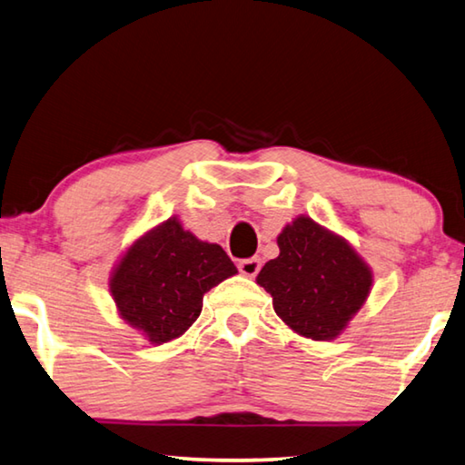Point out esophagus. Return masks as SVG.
Wrapping results in <instances>:
<instances>
[{"label":"esophagus","mask_w":465,"mask_h":465,"mask_svg":"<svg viewBox=\"0 0 465 465\" xmlns=\"http://www.w3.org/2000/svg\"><path fill=\"white\" fill-rule=\"evenodd\" d=\"M259 270H262V259L259 257L242 259V262H239V272L245 275V278H255Z\"/></svg>","instance_id":"obj_1"}]
</instances>
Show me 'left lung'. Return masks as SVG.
<instances>
[{
    "label": "left lung",
    "mask_w": 465,
    "mask_h": 465,
    "mask_svg": "<svg viewBox=\"0 0 465 465\" xmlns=\"http://www.w3.org/2000/svg\"><path fill=\"white\" fill-rule=\"evenodd\" d=\"M278 247L257 275L275 314L300 337L337 339L370 296L371 267L347 239L304 214L282 228Z\"/></svg>",
    "instance_id": "8db88e82"
}]
</instances>
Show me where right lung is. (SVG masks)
I'll return each instance as SVG.
<instances>
[{"mask_svg":"<svg viewBox=\"0 0 465 465\" xmlns=\"http://www.w3.org/2000/svg\"><path fill=\"white\" fill-rule=\"evenodd\" d=\"M234 273L223 247L200 241L173 216L122 253L108 286L120 319L163 345L182 337L198 321L203 294Z\"/></svg>","mask_w":465,"mask_h":465,"instance_id":"1","label":"right lung"}]
</instances>
